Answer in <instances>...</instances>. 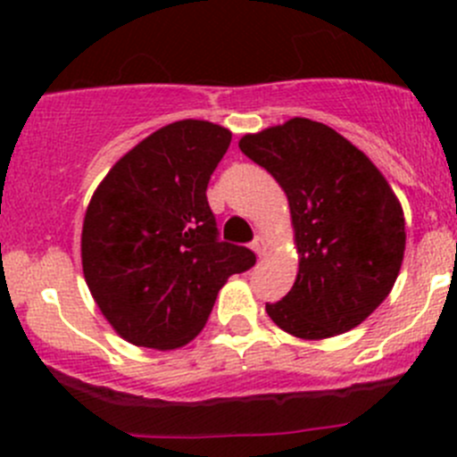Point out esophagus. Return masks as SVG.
I'll use <instances>...</instances> for the list:
<instances>
[{"label":"esophagus","instance_id":"34e87169","mask_svg":"<svg viewBox=\"0 0 457 457\" xmlns=\"http://www.w3.org/2000/svg\"><path fill=\"white\" fill-rule=\"evenodd\" d=\"M252 250L256 252V256L261 258V256H265L267 254V241L262 237H256L254 238V243H252Z\"/></svg>","mask_w":457,"mask_h":457}]
</instances>
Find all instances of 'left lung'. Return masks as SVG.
<instances>
[{
  "label": "left lung",
  "instance_id": "8db88e82",
  "mask_svg": "<svg viewBox=\"0 0 457 457\" xmlns=\"http://www.w3.org/2000/svg\"><path fill=\"white\" fill-rule=\"evenodd\" d=\"M287 195L298 274L265 312L287 334H345L389 296L404 258V212L380 170L325 123L294 117L238 141Z\"/></svg>",
  "mask_w": 457,
  "mask_h": 457
}]
</instances>
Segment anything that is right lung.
Instances as JSON below:
<instances>
[{"label": "right lung", "mask_w": 457, "mask_h": 457, "mask_svg": "<svg viewBox=\"0 0 457 457\" xmlns=\"http://www.w3.org/2000/svg\"><path fill=\"white\" fill-rule=\"evenodd\" d=\"M232 132L183 119L137 143L86 207L81 267L96 307L137 347L170 352L205 327L220 287L254 252L216 238L207 183Z\"/></svg>", "instance_id": "1"}]
</instances>
